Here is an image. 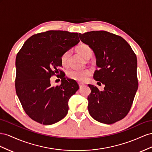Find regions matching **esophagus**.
I'll use <instances>...</instances> for the list:
<instances>
[{
    "mask_svg": "<svg viewBox=\"0 0 152 152\" xmlns=\"http://www.w3.org/2000/svg\"><path fill=\"white\" fill-rule=\"evenodd\" d=\"M79 86H80V88H81V87H82V86H83V84L79 83Z\"/></svg>",
    "mask_w": 152,
    "mask_h": 152,
    "instance_id": "obj_1",
    "label": "esophagus"
}]
</instances>
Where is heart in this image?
I'll return each instance as SVG.
<instances>
[{
    "label": "heart",
    "mask_w": 152,
    "mask_h": 152,
    "mask_svg": "<svg viewBox=\"0 0 152 152\" xmlns=\"http://www.w3.org/2000/svg\"><path fill=\"white\" fill-rule=\"evenodd\" d=\"M77 53L80 54L82 57L85 59H89L93 55V50L90 46L86 44H81L76 48ZM70 55L69 51H67L61 56V62L64 66H66L67 64L68 58ZM92 71L90 68H86L83 70H75L71 69L67 72V76L69 79L76 81L80 83H84L86 81L89 77L92 75Z\"/></svg>",
    "instance_id": "1"
}]
</instances>
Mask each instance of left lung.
I'll use <instances>...</instances> for the list:
<instances>
[{"label": "left lung", "mask_w": 152, "mask_h": 152, "mask_svg": "<svg viewBox=\"0 0 152 152\" xmlns=\"http://www.w3.org/2000/svg\"><path fill=\"white\" fill-rule=\"evenodd\" d=\"M79 37L96 57L99 69L94 78L105 85L99 91L88 85L89 113L99 122L114 124L129 113L138 88L136 55L124 38L109 32L91 31Z\"/></svg>", "instance_id": "left-lung-1"}]
</instances>
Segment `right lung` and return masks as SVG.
I'll return each instance as SVG.
<instances>
[{
    "instance_id": "right-lung-1",
    "label": "right lung",
    "mask_w": 152,
    "mask_h": 152,
    "mask_svg": "<svg viewBox=\"0 0 152 152\" xmlns=\"http://www.w3.org/2000/svg\"><path fill=\"white\" fill-rule=\"evenodd\" d=\"M79 42L77 33L48 30L32 36L18 51L16 92L26 114L33 120L51 125L67 114L69 99L79 85L75 80H66L58 67H62V54ZM58 70L62 83L51 86L50 77Z\"/></svg>"
}]
</instances>
